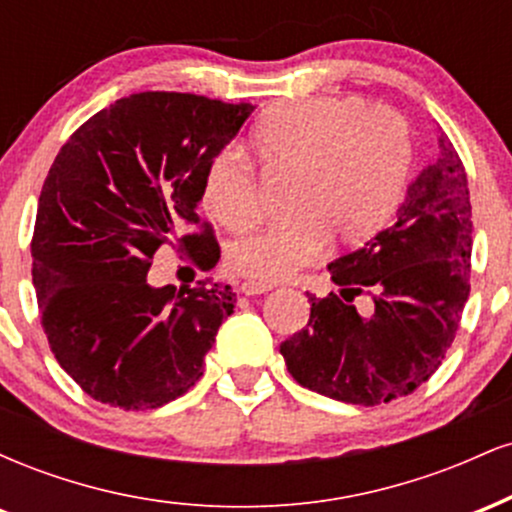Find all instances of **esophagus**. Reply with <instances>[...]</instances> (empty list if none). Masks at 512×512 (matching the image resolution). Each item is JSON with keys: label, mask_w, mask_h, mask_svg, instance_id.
Returning a JSON list of instances; mask_svg holds the SVG:
<instances>
[{"label": "esophagus", "mask_w": 512, "mask_h": 512, "mask_svg": "<svg viewBox=\"0 0 512 512\" xmlns=\"http://www.w3.org/2000/svg\"><path fill=\"white\" fill-rule=\"evenodd\" d=\"M240 291H243L245 296H257V293L272 291V284H264V281H243V284H240Z\"/></svg>", "instance_id": "1"}]
</instances>
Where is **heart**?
I'll list each match as a JSON object with an SVG mask.
<instances>
[{
	"mask_svg": "<svg viewBox=\"0 0 512 512\" xmlns=\"http://www.w3.org/2000/svg\"><path fill=\"white\" fill-rule=\"evenodd\" d=\"M269 170H291L286 207L293 214L238 240L228 264L260 281L289 279L320 255L330 236L361 240L395 209L411 161L407 122L354 98H305L281 103L252 132ZM204 207L231 231L260 219L257 180L236 146L209 161Z\"/></svg>",
	"mask_w": 512,
	"mask_h": 512,
	"instance_id": "1",
	"label": "heart"
}]
</instances>
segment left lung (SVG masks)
I'll return each mask as SVG.
<instances>
[{
	"mask_svg": "<svg viewBox=\"0 0 512 512\" xmlns=\"http://www.w3.org/2000/svg\"><path fill=\"white\" fill-rule=\"evenodd\" d=\"M327 269L339 293L308 296V327L279 346L293 380L363 407L411 395L448 354L469 296L472 204L445 134L390 226Z\"/></svg>",
	"mask_w": 512,
	"mask_h": 512,
	"instance_id": "1",
	"label": "left lung"
}]
</instances>
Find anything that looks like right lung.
<instances>
[{"label":"right lung","instance_id":"add662e5","mask_svg":"<svg viewBox=\"0 0 512 512\" xmlns=\"http://www.w3.org/2000/svg\"><path fill=\"white\" fill-rule=\"evenodd\" d=\"M252 110L195 93H132L86 120L52 163L33 286L57 363L98 402L156 409L202 378L236 293L207 281L156 289L146 274L161 248L187 252L202 272L216 267L219 243L197 214L204 173Z\"/></svg>","mask_w":512,"mask_h":512}]
</instances>
